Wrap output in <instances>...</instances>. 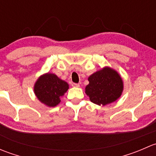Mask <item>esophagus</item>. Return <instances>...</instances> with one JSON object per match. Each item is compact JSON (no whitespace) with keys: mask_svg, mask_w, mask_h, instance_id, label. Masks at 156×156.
Returning a JSON list of instances; mask_svg holds the SVG:
<instances>
[{"mask_svg":"<svg viewBox=\"0 0 156 156\" xmlns=\"http://www.w3.org/2000/svg\"><path fill=\"white\" fill-rule=\"evenodd\" d=\"M72 85V87H80V84H76V83H73Z\"/></svg>","mask_w":156,"mask_h":156,"instance_id":"34e87169","label":"esophagus"}]
</instances>
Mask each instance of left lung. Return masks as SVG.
Here are the masks:
<instances>
[{"instance_id":"left-lung-1","label":"left lung","mask_w":156,"mask_h":156,"mask_svg":"<svg viewBox=\"0 0 156 156\" xmlns=\"http://www.w3.org/2000/svg\"><path fill=\"white\" fill-rule=\"evenodd\" d=\"M85 94L92 103L106 106L122 96L124 82L120 74L111 67L105 66L88 77Z\"/></svg>"}]
</instances>
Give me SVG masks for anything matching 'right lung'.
Listing matches in <instances>:
<instances>
[{
    "label": "right lung",
    "mask_w": 156,
    "mask_h": 156,
    "mask_svg": "<svg viewBox=\"0 0 156 156\" xmlns=\"http://www.w3.org/2000/svg\"><path fill=\"white\" fill-rule=\"evenodd\" d=\"M69 84L53 73L41 75L34 85V93L39 101L48 107H55L69 90Z\"/></svg>",
    "instance_id": "right-lung-1"
}]
</instances>
